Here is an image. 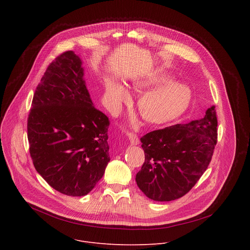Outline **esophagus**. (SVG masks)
Wrapping results in <instances>:
<instances>
[{
  "mask_svg": "<svg viewBox=\"0 0 250 250\" xmlns=\"http://www.w3.org/2000/svg\"><path fill=\"white\" fill-rule=\"evenodd\" d=\"M128 138L130 140V144L133 145V146H136L139 144V138L136 134L134 133H128Z\"/></svg>",
  "mask_w": 250,
  "mask_h": 250,
  "instance_id": "esophagus-1",
  "label": "esophagus"
}]
</instances>
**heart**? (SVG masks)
<instances>
[{"label": "heart", "mask_w": 250, "mask_h": 250, "mask_svg": "<svg viewBox=\"0 0 250 250\" xmlns=\"http://www.w3.org/2000/svg\"><path fill=\"white\" fill-rule=\"evenodd\" d=\"M134 85L139 89H150L136 103L137 111L146 122L152 125L168 124L181 117L189 108L192 94L190 89L180 83L171 82L163 73H151L135 79ZM104 97L114 109L127 101L128 92L120 83L108 79L104 83Z\"/></svg>", "instance_id": "obj_1"}]
</instances>
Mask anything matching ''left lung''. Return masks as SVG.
Listing matches in <instances>:
<instances>
[{"label": "left lung", "mask_w": 250, "mask_h": 250, "mask_svg": "<svg viewBox=\"0 0 250 250\" xmlns=\"http://www.w3.org/2000/svg\"><path fill=\"white\" fill-rule=\"evenodd\" d=\"M217 126V112L211 106L201 120L142 136L146 160L135 176L139 189L158 202L186 195L209 165L218 141Z\"/></svg>", "instance_id": "obj_1"}]
</instances>
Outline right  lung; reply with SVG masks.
<instances>
[{
    "mask_svg": "<svg viewBox=\"0 0 250 250\" xmlns=\"http://www.w3.org/2000/svg\"><path fill=\"white\" fill-rule=\"evenodd\" d=\"M81 64L73 51L59 54L38 85L27 118L34 168L72 197L91 192L110 161L109 118L93 105Z\"/></svg>",
    "mask_w": 250,
    "mask_h": 250,
    "instance_id": "right-lung-1",
    "label": "right lung"
}]
</instances>
